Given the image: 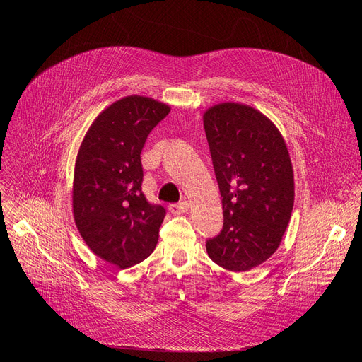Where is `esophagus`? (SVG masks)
I'll list each match as a JSON object with an SVG mask.
<instances>
[{
    "mask_svg": "<svg viewBox=\"0 0 362 362\" xmlns=\"http://www.w3.org/2000/svg\"><path fill=\"white\" fill-rule=\"evenodd\" d=\"M168 210H170L171 214H183L189 210V202L183 201V202H179V204H170Z\"/></svg>",
    "mask_w": 362,
    "mask_h": 362,
    "instance_id": "1",
    "label": "esophagus"
}]
</instances>
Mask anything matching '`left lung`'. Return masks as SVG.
Masks as SVG:
<instances>
[{
  "mask_svg": "<svg viewBox=\"0 0 362 362\" xmlns=\"http://www.w3.org/2000/svg\"><path fill=\"white\" fill-rule=\"evenodd\" d=\"M223 204V230L206 252L229 272H248L279 248L291 220L295 183L289 151L258 110L223 103L204 112Z\"/></svg>",
  "mask_w": 362,
  "mask_h": 362,
  "instance_id": "obj_1",
  "label": "left lung"
}]
</instances>
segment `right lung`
I'll return each instance as SVG.
<instances>
[{"label":"right lung","instance_id":"add662e5","mask_svg":"<svg viewBox=\"0 0 362 362\" xmlns=\"http://www.w3.org/2000/svg\"><path fill=\"white\" fill-rule=\"evenodd\" d=\"M170 107L141 95L112 103L93 120L74 165L73 216L89 250L127 269L156 250L165 217L142 192L141 152Z\"/></svg>","mask_w":362,"mask_h":362}]
</instances>
